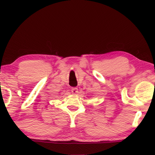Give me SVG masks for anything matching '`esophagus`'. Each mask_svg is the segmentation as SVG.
I'll use <instances>...</instances> for the list:
<instances>
[{
    "instance_id": "obj_1",
    "label": "esophagus",
    "mask_w": 155,
    "mask_h": 155,
    "mask_svg": "<svg viewBox=\"0 0 155 155\" xmlns=\"http://www.w3.org/2000/svg\"><path fill=\"white\" fill-rule=\"evenodd\" d=\"M71 92L72 94H77L78 93V88L77 87H72L71 88Z\"/></svg>"
}]
</instances>
